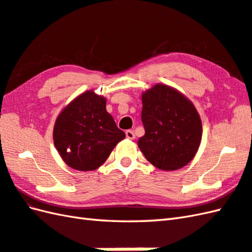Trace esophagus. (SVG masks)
Wrapping results in <instances>:
<instances>
[{
  "mask_svg": "<svg viewBox=\"0 0 252 252\" xmlns=\"http://www.w3.org/2000/svg\"><path fill=\"white\" fill-rule=\"evenodd\" d=\"M125 133H126V138L130 139V140H132V139L136 138V137H135V133H133L132 130H126Z\"/></svg>",
  "mask_w": 252,
  "mask_h": 252,
  "instance_id": "1",
  "label": "esophagus"
}]
</instances>
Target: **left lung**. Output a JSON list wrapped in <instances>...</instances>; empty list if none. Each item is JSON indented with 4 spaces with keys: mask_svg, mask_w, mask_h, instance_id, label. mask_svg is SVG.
Segmentation results:
<instances>
[{
    "mask_svg": "<svg viewBox=\"0 0 252 252\" xmlns=\"http://www.w3.org/2000/svg\"><path fill=\"white\" fill-rule=\"evenodd\" d=\"M141 121L145 133L138 147L153 166L177 170L193 159L202 140V121L177 89L156 84L143 93Z\"/></svg>",
    "mask_w": 252,
    "mask_h": 252,
    "instance_id": "8db88e82",
    "label": "left lung"
}]
</instances>
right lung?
<instances>
[{
    "label": "right lung",
    "instance_id": "1",
    "mask_svg": "<svg viewBox=\"0 0 252 252\" xmlns=\"http://www.w3.org/2000/svg\"><path fill=\"white\" fill-rule=\"evenodd\" d=\"M105 104V98L88 91L66 105L56 120L55 147L71 168L97 169L125 138V132L116 126Z\"/></svg>",
    "mask_w": 252,
    "mask_h": 252
}]
</instances>
